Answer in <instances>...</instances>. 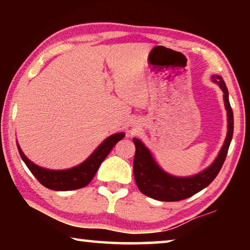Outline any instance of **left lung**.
Returning a JSON list of instances; mask_svg holds the SVG:
<instances>
[{
	"mask_svg": "<svg viewBox=\"0 0 250 250\" xmlns=\"http://www.w3.org/2000/svg\"><path fill=\"white\" fill-rule=\"evenodd\" d=\"M213 82L216 83L224 92V104L227 110L228 131L226 140L219 151L216 160L196 175L188 177H177L167 174L161 168L152 158L147 147L137 138H133L135 145V155L133 160V174L139 189L142 194L151 198L163 202H176L193 196L202 191L214 181L221 171L226 159L228 149L234 132V115L228 99V90L221 76H213Z\"/></svg>",
	"mask_w": 250,
	"mask_h": 250,
	"instance_id": "1",
	"label": "left lung"
}]
</instances>
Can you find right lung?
Instances as JSON below:
<instances>
[{
	"instance_id": "1",
	"label": "right lung",
	"mask_w": 250,
	"mask_h": 250,
	"mask_svg": "<svg viewBox=\"0 0 250 250\" xmlns=\"http://www.w3.org/2000/svg\"><path fill=\"white\" fill-rule=\"evenodd\" d=\"M125 138V133H116L108 137L101 145L97 147L89 158L79 166L68 168V170H48V168L41 167L29 161L18 143V149L21 158L36 177L37 181L42 185L54 191H73L84 188L94 179L95 174L98 171L100 164L107 158V155L112 150V147L117 145L118 141Z\"/></svg>"
}]
</instances>
